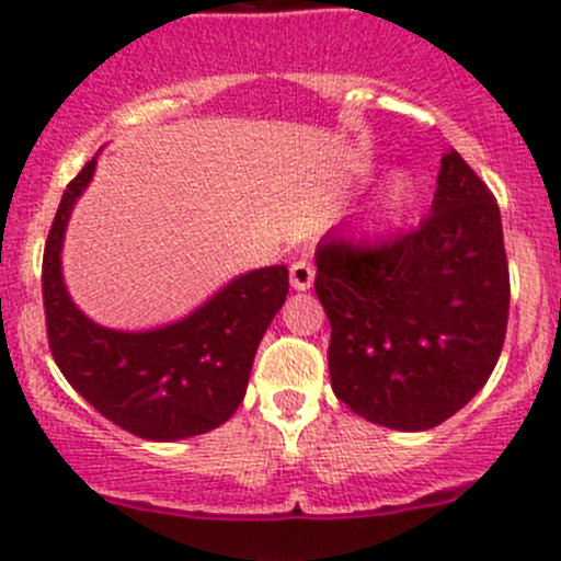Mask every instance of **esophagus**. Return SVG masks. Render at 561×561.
<instances>
[{
  "mask_svg": "<svg viewBox=\"0 0 561 561\" xmlns=\"http://www.w3.org/2000/svg\"><path fill=\"white\" fill-rule=\"evenodd\" d=\"M290 285L293 290H309V287L313 285V266L306 257H298V261L293 263L290 266Z\"/></svg>",
  "mask_w": 561,
  "mask_h": 561,
  "instance_id": "esophagus-1",
  "label": "esophagus"
}]
</instances>
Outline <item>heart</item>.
<instances>
[{"label":"heart","mask_w":561,"mask_h":561,"mask_svg":"<svg viewBox=\"0 0 561 561\" xmlns=\"http://www.w3.org/2000/svg\"><path fill=\"white\" fill-rule=\"evenodd\" d=\"M410 191H412V181L404 175V172H399V175L391 178L389 188H386V202H389V205H399V202L408 199Z\"/></svg>","instance_id":"1"}]
</instances>
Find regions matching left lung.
<instances>
[{"label":"left lung","instance_id":"left-lung-1","mask_svg":"<svg viewBox=\"0 0 561 561\" xmlns=\"http://www.w3.org/2000/svg\"><path fill=\"white\" fill-rule=\"evenodd\" d=\"M330 319L332 391L356 415L397 431L445 423L488 383L508 322L501 210L450 149L431 215L375 244H317Z\"/></svg>","mask_w":561,"mask_h":561}]
</instances>
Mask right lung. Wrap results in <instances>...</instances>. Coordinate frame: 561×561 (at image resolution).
<instances>
[{
	"instance_id": "1",
	"label": "right lung",
	"mask_w": 561,
	"mask_h": 561,
	"mask_svg": "<svg viewBox=\"0 0 561 561\" xmlns=\"http://www.w3.org/2000/svg\"><path fill=\"white\" fill-rule=\"evenodd\" d=\"M98 153L64 191L42 263L47 337L79 397L140 439L175 442L226 423L242 404L257 343L285 304L287 266L233 276L210 300L153 330H111L79 309L64 282L66 226Z\"/></svg>"
}]
</instances>
